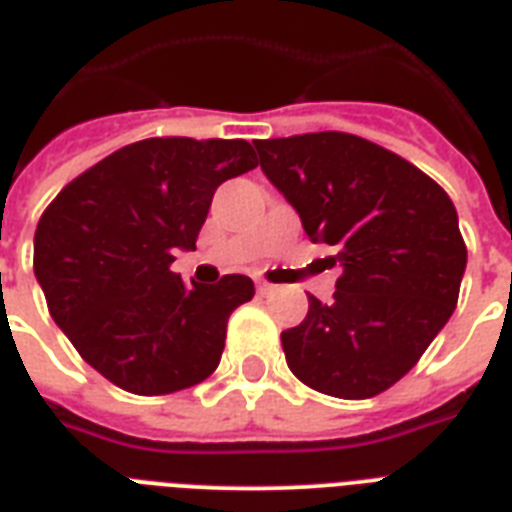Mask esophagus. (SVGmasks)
Masks as SVG:
<instances>
[{"label": "esophagus", "instance_id": "esophagus-1", "mask_svg": "<svg viewBox=\"0 0 512 512\" xmlns=\"http://www.w3.org/2000/svg\"><path fill=\"white\" fill-rule=\"evenodd\" d=\"M255 284H257V292H260V295H271L273 289H276L273 284H268V281H263V279H257Z\"/></svg>", "mask_w": 512, "mask_h": 512}]
</instances>
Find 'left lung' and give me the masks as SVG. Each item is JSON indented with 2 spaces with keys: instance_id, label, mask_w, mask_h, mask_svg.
<instances>
[{
  "instance_id": "obj_1",
  "label": "left lung",
  "mask_w": 512,
  "mask_h": 512,
  "mask_svg": "<svg viewBox=\"0 0 512 512\" xmlns=\"http://www.w3.org/2000/svg\"><path fill=\"white\" fill-rule=\"evenodd\" d=\"M260 170L311 241L335 247L332 303L281 332L297 380L335 398H372L412 369L457 308L468 265L457 209L436 180L348 132L257 140Z\"/></svg>"
}]
</instances>
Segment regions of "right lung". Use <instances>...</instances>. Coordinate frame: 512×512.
<instances>
[{"label": "right lung", "instance_id": "obj_1", "mask_svg": "<svg viewBox=\"0 0 512 512\" xmlns=\"http://www.w3.org/2000/svg\"><path fill=\"white\" fill-rule=\"evenodd\" d=\"M247 140L148 138L71 180L34 233V273L79 356L138 396L207 380L249 276L193 284L170 271L196 249L217 185L255 170Z\"/></svg>", "mask_w": 512, "mask_h": 512}]
</instances>
